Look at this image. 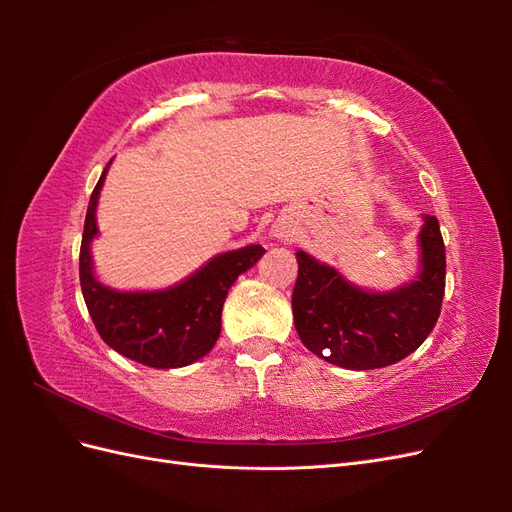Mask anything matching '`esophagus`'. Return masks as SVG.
<instances>
[{
    "label": "esophagus",
    "mask_w": 512,
    "mask_h": 512,
    "mask_svg": "<svg viewBox=\"0 0 512 512\" xmlns=\"http://www.w3.org/2000/svg\"><path fill=\"white\" fill-rule=\"evenodd\" d=\"M275 237H280V239L288 237V230L286 228H275Z\"/></svg>",
    "instance_id": "34e87169"
}]
</instances>
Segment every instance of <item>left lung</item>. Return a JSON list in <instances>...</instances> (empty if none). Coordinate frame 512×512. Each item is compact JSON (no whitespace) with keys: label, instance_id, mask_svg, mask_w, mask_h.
Here are the masks:
<instances>
[{"label":"left lung","instance_id":"1","mask_svg":"<svg viewBox=\"0 0 512 512\" xmlns=\"http://www.w3.org/2000/svg\"><path fill=\"white\" fill-rule=\"evenodd\" d=\"M294 329L307 350L344 369H378L406 359L433 331L444 297L446 254L440 224L423 215L418 273L393 290H365L335 267L297 252Z\"/></svg>","mask_w":512,"mask_h":512}]
</instances>
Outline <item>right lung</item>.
I'll use <instances>...</instances> for the list:
<instances>
[{"label":"right lung","instance_id":"right-lung-1","mask_svg":"<svg viewBox=\"0 0 512 512\" xmlns=\"http://www.w3.org/2000/svg\"><path fill=\"white\" fill-rule=\"evenodd\" d=\"M113 162V160H111ZM91 192L79 258L81 290L104 342L128 359L156 369L192 365L222 333V307L237 277L265 254L260 245L213 256L179 284L162 290H115L94 271L91 241L98 237L96 209L108 166Z\"/></svg>","mask_w":512,"mask_h":512}]
</instances>
